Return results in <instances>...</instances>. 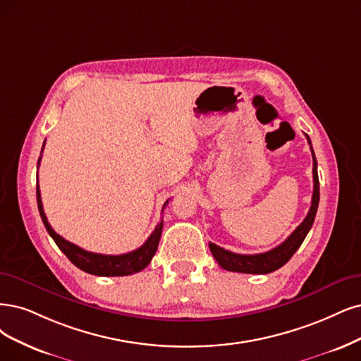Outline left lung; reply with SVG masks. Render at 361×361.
I'll return each instance as SVG.
<instances>
[{"instance_id":"1","label":"left lung","mask_w":361,"mask_h":361,"mask_svg":"<svg viewBox=\"0 0 361 361\" xmlns=\"http://www.w3.org/2000/svg\"><path fill=\"white\" fill-rule=\"evenodd\" d=\"M306 138H308L310 149L312 153V160H314V168H312L314 193H312V202L308 211V216L305 217V220L298 226L296 231L293 232L283 244H279L278 247L266 252H260V255H236V252L228 251L216 244L209 243V250L212 252V256H214V259L223 269L231 271V272H241V274H271L281 268V266H284L291 259V256L298 251V248L302 245L303 239L312 228V223L315 220V214L318 209V202H319V181H318V172H317V159L314 154L310 137L306 135Z\"/></svg>"}]
</instances>
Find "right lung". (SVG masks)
Wrapping results in <instances>:
<instances>
[{
  "instance_id": "add662e5",
  "label": "right lung",
  "mask_w": 361,
  "mask_h": 361,
  "mask_svg": "<svg viewBox=\"0 0 361 361\" xmlns=\"http://www.w3.org/2000/svg\"><path fill=\"white\" fill-rule=\"evenodd\" d=\"M44 147V144H43ZM43 152V150H42ZM42 156L38 157V165ZM37 165V166H38ZM168 201L165 202L164 208L166 207ZM37 205L39 216L46 226L49 235L53 238V241L56 243L59 250L63 255L71 260L73 264H75L78 269H82L90 275H98V276H125L132 275L142 271L147 264H149L154 256L157 250L160 235H162L164 221H160L153 233L147 238V241L137 250H133L126 255H118V256H106V255H98V252H90L83 248L77 247L75 244L66 241L61 235H58L55 231L51 229V226L47 221V217L44 214L43 204H42V195H39V188L37 183Z\"/></svg>"
}]
</instances>
